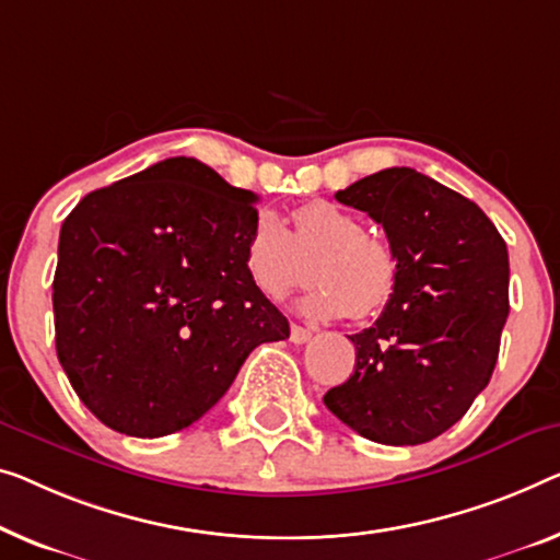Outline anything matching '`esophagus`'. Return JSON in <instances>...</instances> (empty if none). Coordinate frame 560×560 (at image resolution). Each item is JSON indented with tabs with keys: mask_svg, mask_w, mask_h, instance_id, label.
Returning <instances> with one entry per match:
<instances>
[{
	"mask_svg": "<svg viewBox=\"0 0 560 560\" xmlns=\"http://www.w3.org/2000/svg\"><path fill=\"white\" fill-rule=\"evenodd\" d=\"M289 339L294 341V345H306V341L312 339V329L299 327V324H291V334H289Z\"/></svg>",
	"mask_w": 560,
	"mask_h": 560,
	"instance_id": "obj_1",
	"label": "esophagus"
}]
</instances>
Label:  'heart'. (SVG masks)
I'll return each instance as SVG.
<instances>
[{
    "mask_svg": "<svg viewBox=\"0 0 560 560\" xmlns=\"http://www.w3.org/2000/svg\"><path fill=\"white\" fill-rule=\"evenodd\" d=\"M244 269L254 289L269 302L319 287L302 304L316 319L374 316L397 289L399 266L387 241L364 231L360 215L329 200H312L291 211L289 229L264 213L244 244Z\"/></svg>",
    "mask_w": 560,
    "mask_h": 560,
    "instance_id": "obj_1",
    "label": "heart"
}]
</instances>
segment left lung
I'll return each instance as SVG.
<instances>
[{
  "mask_svg": "<svg viewBox=\"0 0 560 560\" xmlns=\"http://www.w3.org/2000/svg\"><path fill=\"white\" fill-rule=\"evenodd\" d=\"M337 200L382 223L399 277L385 312L352 334L354 374L324 405L382 445L453 428L493 377L508 312V248L472 200L412 168L366 175Z\"/></svg>",
  "mask_w": 560,
  "mask_h": 560,
  "instance_id": "obj_1",
  "label": "left lung"
}]
</instances>
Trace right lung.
<instances>
[{
  "label": "right lung",
  "mask_w": 560,
  "mask_h": 560,
  "mask_svg": "<svg viewBox=\"0 0 560 560\" xmlns=\"http://www.w3.org/2000/svg\"><path fill=\"white\" fill-rule=\"evenodd\" d=\"M256 194L168 158L72 208L52 281L57 360L82 405L130 438L200 420L289 322L248 281Z\"/></svg>",
  "instance_id": "1"
}]
</instances>
